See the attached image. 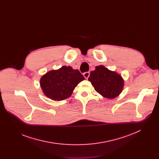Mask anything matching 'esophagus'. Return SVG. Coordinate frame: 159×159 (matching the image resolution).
Returning a JSON list of instances; mask_svg holds the SVG:
<instances>
[{"mask_svg": "<svg viewBox=\"0 0 159 159\" xmlns=\"http://www.w3.org/2000/svg\"><path fill=\"white\" fill-rule=\"evenodd\" d=\"M83 75H84V77L85 79H88L89 77V75H90V73H89V72H84V73L83 74Z\"/></svg>", "mask_w": 159, "mask_h": 159, "instance_id": "esophagus-1", "label": "esophagus"}]
</instances>
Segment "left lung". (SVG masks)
Instances as JSON below:
<instances>
[{"instance_id":"8db88e82","label":"left lung","mask_w":159,"mask_h":159,"mask_svg":"<svg viewBox=\"0 0 159 159\" xmlns=\"http://www.w3.org/2000/svg\"><path fill=\"white\" fill-rule=\"evenodd\" d=\"M88 80L96 92L108 99L117 97L124 85V80L120 75L108 70L103 65L97 66L95 70L90 72Z\"/></svg>"}]
</instances>
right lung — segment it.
Here are the masks:
<instances>
[{"mask_svg":"<svg viewBox=\"0 0 159 159\" xmlns=\"http://www.w3.org/2000/svg\"><path fill=\"white\" fill-rule=\"evenodd\" d=\"M84 79L78 70L63 66L43 75L40 85L45 96L54 101H62L69 98L78 84Z\"/></svg>","mask_w":159,"mask_h":159,"instance_id":"right-lung-1","label":"right lung"}]
</instances>
